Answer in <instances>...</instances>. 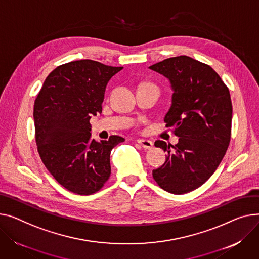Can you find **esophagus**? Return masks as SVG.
Instances as JSON below:
<instances>
[{
	"label": "esophagus",
	"mask_w": 259,
	"mask_h": 259,
	"mask_svg": "<svg viewBox=\"0 0 259 259\" xmlns=\"http://www.w3.org/2000/svg\"><path fill=\"white\" fill-rule=\"evenodd\" d=\"M137 144L141 145L144 149H152L153 148V143L151 141H148V140H137Z\"/></svg>",
	"instance_id": "34e87169"
}]
</instances>
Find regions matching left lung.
<instances>
[{"label":"left lung","instance_id":"1","mask_svg":"<svg viewBox=\"0 0 259 259\" xmlns=\"http://www.w3.org/2000/svg\"><path fill=\"white\" fill-rule=\"evenodd\" d=\"M149 68L170 82L173 96L164 122L179 137L175 146L155 142L167 156L153 169V178L164 191L183 195L207 181L226 154L231 137L230 93L212 67L188 56L167 58Z\"/></svg>","mask_w":259,"mask_h":259}]
</instances>
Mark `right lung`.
I'll return each mask as SVG.
<instances>
[{"instance_id":"1","label":"right lung","mask_w":259,"mask_h":259,"mask_svg":"<svg viewBox=\"0 0 259 259\" xmlns=\"http://www.w3.org/2000/svg\"><path fill=\"white\" fill-rule=\"evenodd\" d=\"M123 67L83 59L57 66L34 102L35 141L39 156L67 191L88 196L109 179L111 150L125 140L92 139L90 119L102 112L108 81Z\"/></svg>"}]
</instances>
